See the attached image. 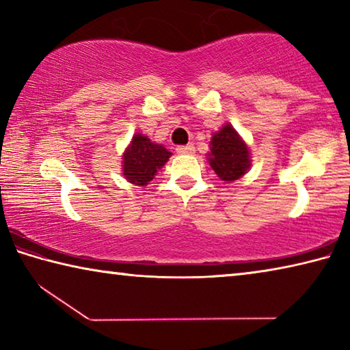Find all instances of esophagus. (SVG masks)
<instances>
[{"instance_id": "esophagus-1", "label": "esophagus", "mask_w": 350, "mask_h": 350, "mask_svg": "<svg viewBox=\"0 0 350 350\" xmlns=\"http://www.w3.org/2000/svg\"><path fill=\"white\" fill-rule=\"evenodd\" d=\"M176 151L179 154H193L194 152V145H183V146H177Z\"/></svg>"}]
</instances>
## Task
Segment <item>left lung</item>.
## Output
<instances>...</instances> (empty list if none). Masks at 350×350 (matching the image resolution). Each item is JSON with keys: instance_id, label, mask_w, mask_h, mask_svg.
Returning <instances> with one entry per match:
<instances>
[{"instance_id": "obj_1", "label": "left lung", "mask_w": 350, "mask_h": 350, "mask_svg": "<svg viewBox=\"0 0 350 350\" xmlns=\"http://www.w3.org/2000/svg\"><path fill=\"white\" fill-rule=\"evenodd\" d=\"M208 161L215 173L227 182L239 179L250 167L248 148L230 125L213 135Z\"/></svg>"}]
</instances>
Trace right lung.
Here are the masks:
<instances>
[{"label": "right lung", "mask_w": 350, "mask_h": 350, "mask_svg": "<svg viewBox=\"0 0 350 350\" xmlns=\"http://www.w3.org/2000/svg\"><path fill=\"white\" fill-rule=\"evenodd\" d=\"M171 152L142 134H135L123 156V174L135 185H146L170 159Z\"/></svg>", "instance_id": "right-lung-1"}]
</instances>
